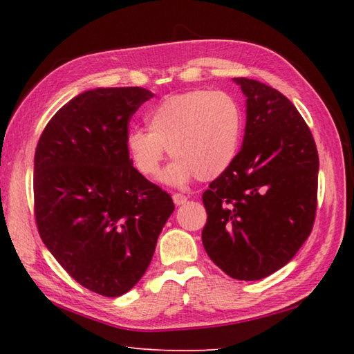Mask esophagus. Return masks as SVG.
<instances>
[{
	"instance_id": "34e87169",
	"label": "esophagus",
	"mask_w": 354,
	"mask_h": 354,
	"mask_svg": "<svg viewBox=\"0 0 354 354\" xmlns=\"http://www.w3.org/2000/svg\"><path fill=\"white\" fill-rule=\"evenodd\" d=\"M187 201H189V198H187L185 194H181V193H175V194H173V202H175L176 205H184Z\"/></svg>"
}]
</instances>
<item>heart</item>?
Here are the masks:
<instances>
[{"label": "heart", "mask_w": 354, "mask_h": 354, "mask_svg": "<svg viewBox=\"0 0 354 354\" xmlns=\"http://www.w3.org/2000/svg\"><path fill=\"white\" fill-rule=\"evenodd\" d=\"M147 131L132 127L126 149L135 167L155 178L169 153L173 158L162 179L184 185L196 176L213 181L227 171L242 142L243 114L239 102L225 91H194L170 95L146 114Z\"/></svg>", "instance_id": "heart-1"}]
</instances>
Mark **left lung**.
Wrapping results in <instances>:
<instances>
[{
  "mask_svg": "<svg viewBox=\"0 0 354 354\" xmlns=\"http://www.w3.org/2000/svg\"><path fill=\"white\" fill-rule=\"evenodd\" d=\"M232 80L246 97L243 146L202 194V243L225 274L252 281L288 265L310 236L319 160L288 97L259 80Z\"/></svg>",
  "mask_w": 354,
  "mask_h": 354,
  "instance_id": "left-lung-1",
  "label": "left lung"
}]
</instances>
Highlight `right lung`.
<instances>
[{
	"instance_id": "1",
	"label": "right lung",
	"mask_w": 354,
	"mask_h": 354,
	"mask_svg": "<svg viewBox=\"0 0 354 354\" xmlns=\"http://www.w3.org/2000/svg\"><path fill=\"white\" fill-rule=\"evenodd\" d=\"M152 97L140 86L89 89L53 115L36 146L42 242L74 280L103 297L123 295L140 281L175 209L126 149L131 117Z\"/></svg>"
}]
</instances>
